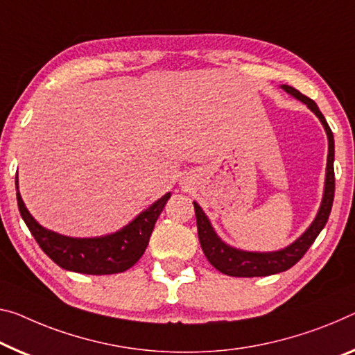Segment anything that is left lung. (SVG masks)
I'll list each match as a JSON object with an SVG mask.
<instances>
[{"mask_svg":"<svg viewBox=\"0 0 355 355\" xmlns=\"http://www.w3.org/2000/svg\"><path fill=\"white\" fill-rule=\"evenodd\" d=\"M287 94L295 96L297 100L304 103L315 116L319 117L320 123L324 125L327 138H329V155H327V173H325V187L322 203L315 219L308 227V230L300 236L297 241H293L291 246H287L275 252H248L236 248L228 246L217 236V233L212 228L208 216L205 214L203 209L198 203H195V216H196V228H198V238L201 249L209 260V263L219 270L223 275L234 276V277H255V276H270L276 272L286 271L292 268L297 261L306 254V250L314 243V239L322 232L327 220H329L331 205H334L335 196V171H334V160H335V141L334 133L327 123L322 112L311 98L300 94L297 89L291 85H281Z\"/></svg>","mask_w":355,"mask_h":355,"instance_id":"obj_1","label":"left lung"}]
</instances>
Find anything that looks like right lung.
<instances>
[{
	"label": "right lung",
	"instance_id": "obj_1",
	"mask_svg": "<svg viewBox=\"0 0 355 355\" xmlns=\"http://www.w3.org/2000/svg\"><path fill=\"white\" fill-rule=\"evenodd\" d=\"M15 189L21 219L40 248L58 266L83 275H116L132 268L144 254L155 222L171 196L170 192L163 195L116 233L96 238H71L40 225L21 200L17 178Z\"/></svg>",
	"mask_w": 355,
	"mask_h": 355
}]
</instances>
